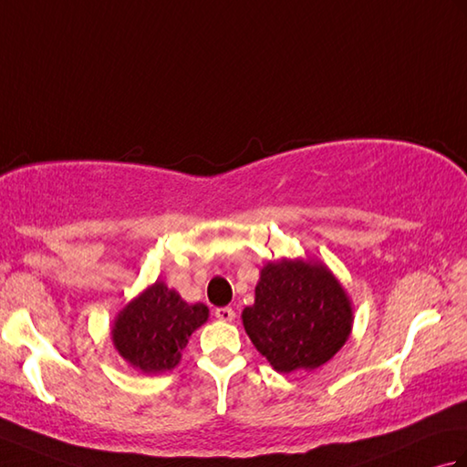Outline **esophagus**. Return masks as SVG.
Wrapping results in <instances>:
<instances>
[{
    "label": "esophagus",
    "instance_id": "esophagus-1",
    "mask_svg": "<svg viewBox=\"0 0 467 467\" xmlns=\"http://www.w3.org/2000/svg\"><path fill=\"white\" fill-rule=\"evenodd\" d=\"M214 317L216 319H221V321H234V311L231 309V306H216L214 309Z\"/></svg>",
    "mask_w": 467,
    "mask_h": 467
}]
</instances>
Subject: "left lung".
<instances>
[{
  "mask_svg": "<svg viewBox=\"0 0 467 467\" xmlns=\"http://www.w3.org/2000/svg\"><path fill=\"white\" fill-rule=\"evenodd\" d=\"M275 371H313L331 361L353 329V303L339 279L317 259L269 261L241 315Z\"/></svg>",
  "mask_w": 467,
  "mask_h": 467,
  "instance_id": "1",
  "label": "left lung"
}]
</instances>
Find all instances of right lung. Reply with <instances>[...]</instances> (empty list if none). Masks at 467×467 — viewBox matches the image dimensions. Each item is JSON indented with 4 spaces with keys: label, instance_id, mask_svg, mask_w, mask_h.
<instances>
[{
    "label": "right lung",
    "instance_id": "1",
    "mask_svg": "<svg viewBox=\"0 0 467 467\" xmlns=\"http://www.w3.org/2000/svg\"><path fill=\"white\" fill-rule=\"evenodd\" d=\"M208 315L204 303H186L164 281H156L118 311L110 339L136 371L164 373L181 363L188 339L208 321Z\"/></svg>",
    "mask_w": 467,
    "mask_h": 467
}]
</instances>
